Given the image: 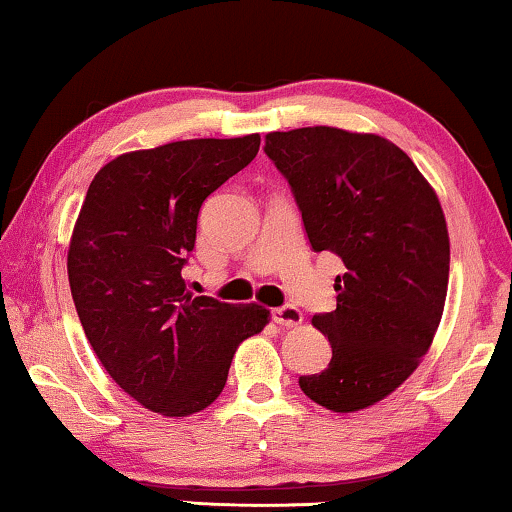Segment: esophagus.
I'll list each match as a JSON object with an SVG mask.
<instances>
[{"mask_svg":"<svg viewBox=\"0 0 512 512\" xmlns=\"http://www.w3.org/2000/svg\"><path fill=\"white\" fill-rule=\"evenodd\" d=\"M272 321H275V324H279V326L293 328V326L303 324V314H300L298 307H293V305L275 307V310H272Z\"/></svg>","mask_w":512,"mask_h":512,"instance_id":"obj_1","label":"esophagus"}]
</instances>
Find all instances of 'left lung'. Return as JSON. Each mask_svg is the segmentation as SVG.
Masks as SVG:
<instances>
[{"instance_id": "obj_1", "label": "left lung", "mask_w": 512, "mask_h": 512, "mask_svg": "<svg viewBox=\"0 0 512 512\" xmlns=\"http://www.w3.org/2000/svg\"><path fill=\"white\" fill-rule=\"evenodd\" d=\"M314 251H333L338 307L314 314L333 356L300 389L321 408L359 412L401 387L443 319L450 235L436 191L408 153L373 132L328 125L268 132Z\"/></svg>"}]
</instances>
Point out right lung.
<instances>
[{
  "label": "right lung",
  "instance_id": "obj_1",
  "mask_svg": "<svg viewBox=\"0 0 512 512\" xmlns=\"http://www.w3.org/2000/svg\"><path fill=\"white\" fill-rule=\"evenodd\" d=\"M258 146L254 132L121 153L76 216L67 275L83 333L111 380L163 417L212 405L240 342L270 321L263 305L193 296L181 277L202 202Z\"/></svg>",
  "mask_w": 512,
  "mask_h": 512
}]
</instances>
